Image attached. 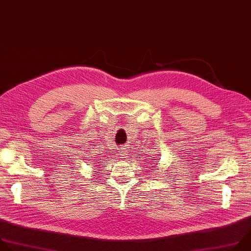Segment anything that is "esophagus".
<instances>
[{
	"mask_svg": "<svg viewBox=\"0 0 251 251\" xmlns=\"http://www.w3.org/2000/svg\"><path fill=\"white\" fill-rule=\"evenodd\" d=\"M119 155H120L121 157H123V158H125V157H126V148H125V147H122V148L120 149Z\"/></svg>",
	"mask_w": 251,
	"mask_h": 251,
	"instance_id": "34e87169",
	"label": "esophagus"
}]
</instances>
